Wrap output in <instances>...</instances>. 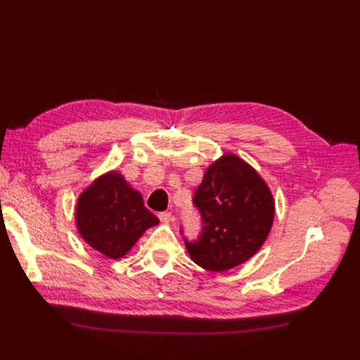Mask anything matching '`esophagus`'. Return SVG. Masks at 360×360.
<instances>
[{
    "mask_svg": "<svg viewBox=\"0 0 360 360\" xmlns=\"http://www.w3.org/2000/svg\"><path fill=\"white\" fill-rule=\"evenodd\" d=\"M159 219H160V221L162 223H170V221H174L175 220V217L170 214L169 212H163V213H159Z\"/></svg>",
    "mask_w": 360,
    "mask_h": 360,
    "instance_id": "1",
    "label": "esophagus"
}]
</instances>
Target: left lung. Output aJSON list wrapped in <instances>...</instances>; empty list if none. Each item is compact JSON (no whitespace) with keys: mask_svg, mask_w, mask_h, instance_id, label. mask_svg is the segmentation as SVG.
<instances>
[{"mask_svg":"<svg viewBox=\"0 0 360 360\" xmlns=\"http://www.w3.org/2000/svg\"><path fill=\"white\" fill-rule=\"evenodd\" d=\"M193 201L202 228L197 240L184 239L191 259L209 271H226L248 261L271 231L270 188L236 155H223L207 167Z\"/></svg>","mask_w":360,"mask_h":360,"instance_id":"obj_1","label":"left lung"}]
</instances>
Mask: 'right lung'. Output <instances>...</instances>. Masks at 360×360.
<instances>
[{
  "label": "right lung",
  "mask_w": 360,
  "mask_h": 360,
  "mask_svg": "<svg viewBox=\"0 0 360 360\" xmlns=\"http://www.w3.org/2000/svg\"><path fill=\"white\" fill-rule=\"evenodd\" d=\"M75 224L91 248L118 259L129 252L148 228L159 224V219L146 209L141 194L120 172L110 170L80 194Z\"/></svg>",
  "instance_id": "right-lung-1"
}]
</instances>
